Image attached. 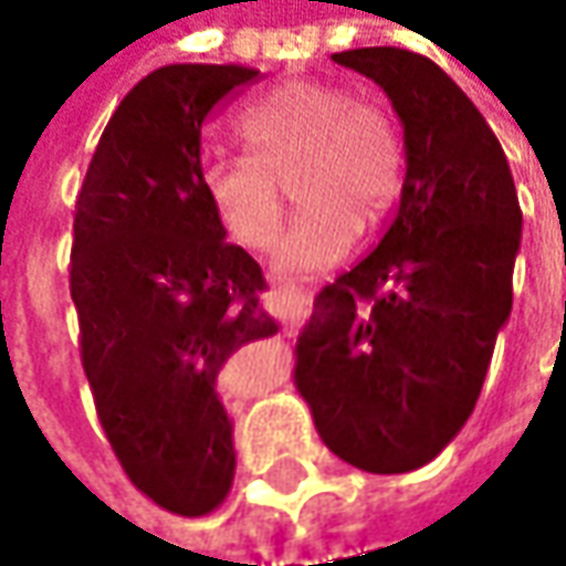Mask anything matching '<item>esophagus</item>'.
<instances>
[{
  "instance_id": "1",
  "label": "esophagus",
  "mask_w": 566,
  "mask_h": 566,
  "mask_svg": "<svg viewBox=\"0 0 566 566\" xmlns=\"http://www.w3.org/2000/svg\"><path fill=\"white\" fill-rule=\"evenodd\" d=\"M283 295H286V324H295L298 317L305 315V308L312 305V293L308 290H302V286H283Z\"/></svg>"
}]
</instances>
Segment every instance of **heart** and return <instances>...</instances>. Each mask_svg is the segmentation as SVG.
<instances>
[{
  "label": "heart",
  "instance_id": "obj_1",
  "mask_svg": "<svg viewBox=\"0 0 566 566\" xmlns=\"http://www.w3.org/2000/svg\"><path fill=\"white\" fill-rule=\"evenodd\" d=\"M251 157H227L207 169V198L227 232L264 249L283 213L280 182L292 172L305 205L273 245L280 273H317L343 261L400 188V147L375 109L327 81H290L239 116Z\"/></svg>",
  "mask_w": 566,
  "mask_h": 566
}]
</instances>
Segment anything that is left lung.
<instances>
[{"mask_svg":"<svg viewBox=\"0 0 566 566\" xmlns=\"http://www.w3.org/2000/svg\"><path fill=\"white\" fill-rule=\"evenodd\" d=\"M371 77L402 122L397 217L327 283L295 343V387L349 467L431 463L475 409L513 305L523 213L475 103L431 59L397 46L331 55Z\"/></svg>","mask_w":566,"mask_h":566,"instance_id":"8db88e82","label":"left lung"}]
</instances>
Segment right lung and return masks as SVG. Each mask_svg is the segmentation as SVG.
Masks as SVG:
<instances>
[{
	"instance_id": "add662e5",
	"label": "right lung",
	"mask_w": 566,
	"mask_h": 566,
	"mask_svg": "<svg viewBox=\"0 0 566 566\" xmlns=\"http://www.w3.org/2000/svg\"><path fill=\"white\" fill-rule=\"evenodd\" d=\"M258 75L150 72L103 128L75 205L72 302L99 424L135 489L179 516L220 507L235 475L223 365L280 331L261 305L264 273L227 242L201 164L207 116Z\"/></svg>"
}]
</instances>
